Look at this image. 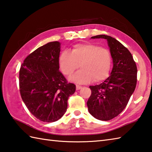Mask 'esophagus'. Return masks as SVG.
Instances as JSON below:
<instances>
[{
  "mask_svg": "<svg viewBox=\"0 0 152 152\" xmlns=\"http://www.w3.org/2000/svg\"><path fill=\"white\" fill-rule=\"evenodd\" d=\"M76 90H79V89H82V86H78V85H76Z\"/></svg>",
  "mask_w": 152,
  "mask_h": 152,
  "instance_id": "esophagus-1",
  "label": "esophagus"
}]
</instances>
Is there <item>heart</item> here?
<instances>
[{
    "instance_id": "obj_1",
    "label": "heart",
    "mask_w": 152,
    "mask_h": 152,
    "mask_svg": "<svg viewBox=\"0 0 152 152\" xmlns=\"http://www.w3.org/2000/svg\"><path fill=\"white\" fill-rule=\"evenodd\" d=\"M80 66L82 69L70 78V81L86 84L100 82L108 76L112 64L111 53L106 48L91 43L77 44L71 53L63 51L59 57L61 72L69 76Z\"/></svg>"
}]
</instances>
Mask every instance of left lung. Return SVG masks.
<instances>
[{
    "instance_id": "left-lung-1",
    "label": "left lung",
    "mask_w": 152,
    "mask_h": 152,
    "mask_svg": "<svg viewBox=\"0 0 152 152\" xmlns=\"http://www.w3.org/2000/svg\"><path fill=\"white\" fill-rule=\"evenodd\" d=\"M91 38L107 40L113 68L110 75L99 85L89 86L91 95L87 105L95 118L108 121L124 110L137 85V68L130 51L115 38L100 34Z\"/></svg>"
}]
</instances>
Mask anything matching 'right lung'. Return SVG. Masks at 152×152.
<instances>
[{
    "label": "right lung",
    "instance_id": "obj_1",
    "mask_svg": "<svg viewBox=\"0 0 152 152\" xmlns=\"http://www.w3.org/2000/svg\"><path fill=\"white\" fill-rule=\"evenodd\" d=\"M61 43L55 41L38 48L26 57L19 70L23 101L34 117L54 122L63 117L69 97L76 91L59 71Z\"/></svg>",
    "mask_w": 152,
    "mask_h": 152
}]
</instances>
